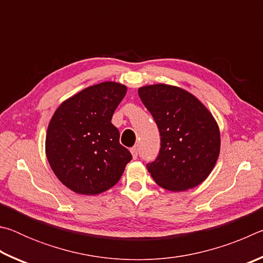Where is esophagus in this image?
<instances>
[{
  "instance_id": "esophagus-1",
  "label": "esophagus",
  "mask_w": 263,
  "mask_h": 263,
  "mask_svg": "<svg viewBox=\"0 0 263 263\" xmlns=\"http://www.w3.org/2000/svg\"><path fill=\"white\" fill-rule=\"evenodd\" d=\"M130 151H131V153H132L133 159H137L138 158V149H137V147H132Z\"/></svg>"
}]
</instances>
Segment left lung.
<instances>
[{"instance_id": "left-lung-1", "label": "left lung", "mask_w": 263, "mask_h": 263, "mask_svg": "<svg viewBox=\"0 0 263 263\" xmlns=\"http://www.w3.org/2000/svg\"><path fill=\"white\" fill-rule=\"evenodd\" d=\"M138 94L157 123L161 147L147 163L151 176L162 188L184 191L201 184L219 157L220 133L210 111L184 89L151 84Z\"/></svg>"}]
</instances>
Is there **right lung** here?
Returning a JSON list of instances; mask_svg holds the SVG:
<instances>
[{"label": "right lung", "instance_id": "add662e5", "mask_svg": "<svg viewBox=\"0 0 263 263\" xmlns=\"http://www.w3.org/2000/svg\"><path fill=\"white\" fill-rule=\"evenodd\" d=\"M126 90L117 82L95 84L62 102L53 115L46 157L58 179L74 193L97 195L112 188L131 161L111 123Z\"/></svg>", "mask_w": 263, "mask_h": 263}]
</instances>
